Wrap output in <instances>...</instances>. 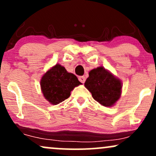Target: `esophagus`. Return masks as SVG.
<instances>
[{
  "label": "esophagus",
  "mask_w": 156,
  "mask_h": 156,
  "mask_svg": "<svg viewBox=\"0 0 156 156\" xmlns=\"http://www.w3.org/2000/svg\"><path fill=\"white\" fill-rule=\"evenodd\" d=\"M78 80H79L81 83H83L86 80V78L84 76H79L78 77Z\"/></svg>",
  "instance_id": "obj_1"
}]
</instances>
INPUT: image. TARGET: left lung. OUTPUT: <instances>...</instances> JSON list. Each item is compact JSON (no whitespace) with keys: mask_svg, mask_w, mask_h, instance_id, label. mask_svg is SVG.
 Here are the masks:
<instances>
[{"mask_svg":"<svg viewBox=\"0 0 156 156\" xmlns=\"http://www.w3.org/2000/svg\"><path fill=\"white\" fill-rule=\"evenodd\" d=\"M84 86L91 92L92 98L104 106H112L120 98V80L102 67L89 72Z\"/></svg>","mask_w":156,"mask_h":156,"instance_id":"8db88e82","label":"left lung"}]
</instances>
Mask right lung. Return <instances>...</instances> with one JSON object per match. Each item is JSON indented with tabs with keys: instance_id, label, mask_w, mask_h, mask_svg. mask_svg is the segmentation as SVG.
Segmentation results:
<instances>
[{
	"instance_id": "right-lung-1",
	"label": "right lung",
	"mask_w": 156,
	"mask_h": 156,
	"mask_svg": "<svg viewBox=\"0 0 156 156\" xmlns=\"http://www.w3.org/2000/svg\"><path fill=\"white\" fill-rule=\"evenodd\" d=\"M40 83L44 97L53 105L67 99L71 91L81 84L74 74L67 72L60 64L50 69L42 76Z\"/></svg>"
}]
</instances>
